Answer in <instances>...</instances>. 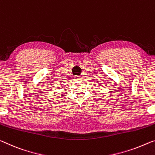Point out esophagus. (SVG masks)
<instances>
[{"label": "esophagus", "instance_id": "obj_1", "mask_svg": "<svg viewBox=\"0 0 155 155\" xmlns=\"http://www.w3.org/2000/svg\"><path fill=\"white\" fill-rule=\"evenodd\" d=\"M82 78V77L81 76H77V77H75V79L77 81H78V80H81Z\"/></svg>", "mask_w": 155, "mask_h": 155}]
</instances>
